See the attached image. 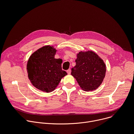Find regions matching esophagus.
I'll return each mask as SVG.
<instances>
[{
	"instance_id": "esophagus-1",
	"label": "esophagus",
	"mask_w": 134,
	"mask_h": 134,
	"mask_svg": "<svg viewBox=\"0 0 134 134\" xmlns=\"http://www.w3.org/2000/svg\"><path fill=\"white\" fill-rule=\"evenodd\" d=\"M67 74H68V75H70V73H71V70H70V69H68V70H67Z\"/></svg>"
}]
</instances>
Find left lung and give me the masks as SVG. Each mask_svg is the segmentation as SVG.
<instances>
[{
  "label": "left lung",
  "mask_w": 134,
  "mask_h": 134,
  "mask_svg": "<svg viewBox=\"0 0 134 134\" xmlns=\"http://www.w3.org/2000/svg\"><path fill=\"white\" fill-rule=\"evenodd\" d=\"M76 63L71 75L81 88L86 91L97 89L105 76L106 66L103 60L92 51H81L77 54Z\"/></svg>",
  "instance_id": "left-lung-1"
}]
</instances>
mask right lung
<instances>
[{
    "label": "right lung",
    "mask_w": 134,
    "mask_h": 134,
    "mask_svg": "<svg viewBox=\"0 0 134 134\" xmlns=\"http://www.w3.org/2000/svg\"><path fill=\"white\" fill-rule=\"evenodd\" d=\"M57 50L50 45L43 46L30 57L26 70L31 83L47 93L54 91L67 72L62 70V59L55 58Z\"/></svg>",
    "instance_id": "right-lung-1"
}]
</instances>
